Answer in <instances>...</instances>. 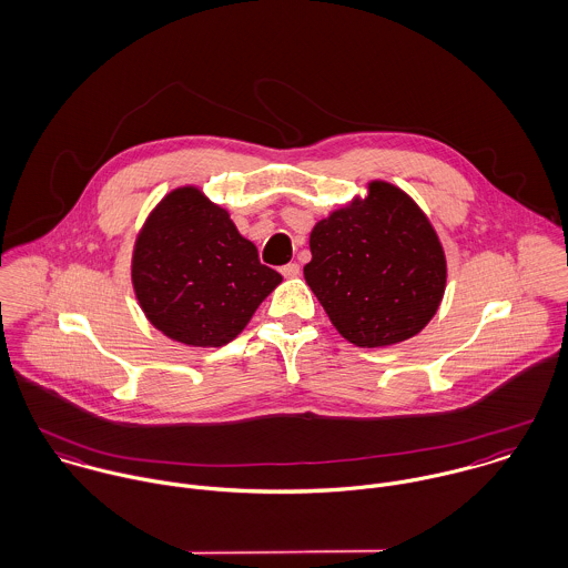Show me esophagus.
<instances>
[{"label": "esophagus", "instance_id": "34e87169", "mask_svg": "<svg viewBox=\"0 0 568 568\" xmlns=\"http://www.w3.org/2000/svg\"><path fill=\"white\" fill-rule=\"evenodd\" d=\"M281 274H283L285 278H296V276L301 274V265H298V263H287V265L281 267Z\"/></svg>", "mask_w": 568, "mask_h": 568}]
</instances>
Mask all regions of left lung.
I'll return each mask as SVG.
<instances>
[{"label": "left lung", "instance_id": "obj_1", "mask_svg": "<svg viewBox=\"0 0 568 568\" xmlns=\"http://www.w3.org/2000/svg\"><path fill=\"white\" fill-rule=\"evenodd\" d=\"M310 250L305 281L342 338L355 346L408 341L442 305L444 245L424 211L388 182H368L364 200L321 220Z\"/></svg>", "mask_w": 568, "mask_h": 568}]
</instances>
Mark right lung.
Wrapping results in <instances>:
<instances>
[{
	"label": "right lung",
	"instance_id": "right-lung-1",
	"mask_svg": "<svg viewBox=\"0 0 568 568\" xmlns=\"http://www.w3.org/2000/svg\"><path fill=\"white\" fill-rule=\"evenodd\" d=\"M281 281L197 186L171 191L133 245L131 283L146 321L189 346L234 341Z\"/></svg>",
	"mask_w": 568,
	"mask_h": 568
}]
</instances>
